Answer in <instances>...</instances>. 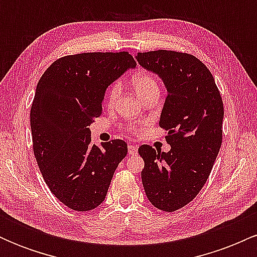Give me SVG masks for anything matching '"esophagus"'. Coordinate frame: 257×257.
<instances>
[{
  "instance_id": "34e87169",
  "label": "esophagus",
  "mask_w": 257,
  "mask_h": 257,
  "mask_svg": "<svg viewBox=\"0 0 257 257\" xmlns=\"http://www.w3.org/2000/svg\"><path fill=\"white\" fill-rule=\"evenodd\" d=\"M128 152H129V155H137L138 147L135 145H129L128 146Z\"/></svg>"
}]
</instances>
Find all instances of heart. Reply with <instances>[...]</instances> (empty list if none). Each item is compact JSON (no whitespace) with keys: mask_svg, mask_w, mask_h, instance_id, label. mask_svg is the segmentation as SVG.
<instances>
[{"mask_svg":"<svg viewBox=\"0 0 257 257\" xmlns=\"http://www.w3.org/2000/svg\"><path fill=\"white\" fill-rule=\"evenodd\" d=\"M132 83L134 85L137 93L141 96V98L145 96L147 93H150V91L153 89H159L158 83L155 79V77H152L151 75H147V73H139V75H137L134 78H133ZM119 91H120L119 83L112 84L111 88L107 91V94H106V104L108 106H113L114 102H116V100L118 99Z\"/></svg>","mask_w":257,"mask_h":257,"instance_id":"obj_1","label":"heart"}]
</instances>
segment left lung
Returning a JSON list of instances; mask_svg holds the SVG:
<instances>
[{
    "instance_id": "obj_1",
    "label": "left lung",
    "mask_w": 257,
    "mask_h": 257,
    "mask_svg": "<svg viewBox=\"0 0 257 257\" xmlns=\"http://www.w3.org/2000/svg\"><path fill=\"white\" fill-rule=\"evenodd\" d=\"M135 59L167 89L159 125L168 131L170 151L143 145L139 155L145 162L141 180L147 199L172 213L188 204L210 175L222 141V100L211 72L193 55L155 51Z\"/></svg>"
}]
</instances>
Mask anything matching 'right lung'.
Segmentation results:
<instances>
[{
    "mask_svg": "<svg viewBox=\"0 0 257 257\" xmlns=\"http://www.w3.org/2000/svg\"><path fill=\"white\" fill-rule=\"evenodd\" d=\"M137 63L126 52L82 53L58 59L38 81L30 123L38 168L57 198L76 211L105 200L128 152L123 140L91 144L89 126L106 89Z\"/></svg>",
    "mask_w": 257,
    "mask_h": 257,
    "instance_id": "obj_1",
    "label": "right lung"
}]
</instances>
